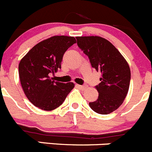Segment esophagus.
<instances>
[{
	"instance_id": "34e87169",
	"label": "esophagus",
	"mask_w": 152,
	"mask_h": 152,
	"mask_svg": "<svg viewBox=\"0 0 152 152\" xmlns=\"http://www.w3.org/2000/svg\"><path fill=\"white\" fill-rule=\"evenodd\" d=\"M77 87L78 88H80V89L84 90V89H86L87 87H88V86H87L86 84H84V85H77Z\"/></svg>"
}]
</instances>
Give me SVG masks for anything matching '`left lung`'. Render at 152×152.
I'll use <instances>...</instances> for the list:
<instances>
[{
    "mask_svg": "<svg viewBox=\"0 0 152 152\" xmlns=\"http://www.w3.org/2000/svg\"><path fill=\"white\" fill-rule=\"evenodd\" d=\"M76 39L91 66L102 75L100 83L95 86L98 98L89 103V106L100 115L111 113L119 108L126 97L131 80L129 64L119 51L103 37L88 36Z\"/></svg>",
    "mask_w": 152,
    "mask_h": 152,
    "instance_id": "1",
    "label": "left lung"
}]
</instances>
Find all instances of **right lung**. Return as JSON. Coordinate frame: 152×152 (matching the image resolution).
Listing matches in <instances>:
<instances>
[{
  "instance_id": "right-lung-1",
  "label": "right lung",
  "mask_w": 152,
  "mask_h": 152,
  "mask_svg": "<svg viewBox=\"0 0 152 152\" xmlns=\"http://www.w3.org/2000/svg\"><path fill=\"white\" fill-rule=\"evenodd\" d=\"M75 43L74 37L54 36L35 45L20 61L21 86L36 107L45 111L57 109L74 88L73 83L55 82L51 75L61 68L64 53Z\"/></svg>"
}]
</instances>
